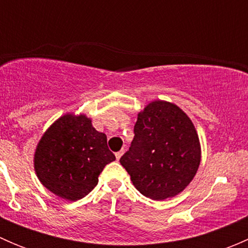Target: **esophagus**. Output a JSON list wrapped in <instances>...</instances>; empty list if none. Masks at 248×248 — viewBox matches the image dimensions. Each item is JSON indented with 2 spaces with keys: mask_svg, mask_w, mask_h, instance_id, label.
Instances as JSON below:
<instances>
[{
  "mask_svg": "<svg viewBox=\"0 0 248 248\" xmlns=\"http://www.w3.org/2000/svg\"><path fill=\"white\" fill-rule=\"evenodd\" d=\"M122 155H124V149H122V150H120L119 152H116V154H115V156H116V159H117V161H119V159L121 158V156H122Z\"/></svg>",
  "mask_w": 248,
  "mask_h": 248,
  "instance_id": "obj_1",
  "label": "esophagus"
}]
</instances>
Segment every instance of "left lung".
I'll list each match as a JSON object with an SVG mask.
<instances>
[{"label":"left lung","instance_id":"1","mask_svg":"<svg viewBox=\"0 0 248 248\" xmlns=\"http://www.w3.org/2000/svg\"><path fill=\"white\" fill-rule=\"evenodd\" d=\"M120 163L142 196L170 198L184 191L198 170V134L179 107L155 101L139 112L134 139Z\"/></svg>","mask_w":248,"mask_h":248}]
</instances>
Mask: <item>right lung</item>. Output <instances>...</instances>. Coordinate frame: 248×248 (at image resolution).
<instances>
[{"instance_id": "add662e5", "label": "right lung", "mask_w": 248, "mask_h": 248, "mask_svg": "<svg viewBox=\"0 0 248 248\" xmlns=\"http://www.w3.org/2000/svg\"><path fill=\"white\" fill-rule=\"evenodd\" d=\"M115 161L107 136L85 115L67 114L44 133L34 155L39 181L67 201L84 198L98 184L104 167Z\"/></svg>"}]
</instances>
